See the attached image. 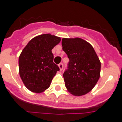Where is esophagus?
Returning <instances> with one entry per match:
<instances>
[{"instance_id":"34e87169","label":"esophagus","mask_w":122,"mask_h":122,"mask_svg":"<svg viewBox=\"0 0 122 122\" xmlns=\"http://www.w3.org/2000/svg\"><path fill=\"white\" fill-rule=\"evenodd\" d=\"M58 66H59V67H60V71H62V69H63V64H62V62H61V63H60V64H59Z\"/></svg>"}]
</instances>
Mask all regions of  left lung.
<instances>
[{
  "instance_id": "obj_1",
  "label": "left lung",
  "mask_w": 122,
  "mask_h": 122,
  "mask_svg": "<svg viewBox=\"0 0 122 122\" xmlns=\"http://www.w3.org/2000/svg\"><path fill=\"white\" fill-rule=\"evenodd\" d=\"M69 61L63 74L67 90L75 96L90 92L100 77L101 62L93 46L80 38L62 39Z\"/></svg>"
}]
</instances>
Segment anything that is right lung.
Here are the masks:
<instances>
[{"mask_svg": "<svg viewBox=\"0 0 122 122\" xmlns=\"http://www.w3.org/2000/svg\"><path fill=\"white\" fill-rule=\"evenodd\" d=\"M60 37L48 34L38 36L27 43L19 57V72L24 85L35 93H41L50 86L60 68L53 62L51 50Z\"/></svg>", "mask_w": 122, "mask_h": 122, "instance_id": "obj_1", "label": "right lung"}]
</instances>
